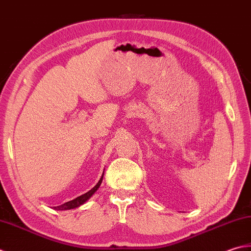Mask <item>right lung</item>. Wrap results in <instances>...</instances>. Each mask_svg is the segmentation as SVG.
<instances>
[{"label": "right lung", "mask_w": 251, "mask_h": 251, "mask_svg": "<svg viewBox=\"0 0 251 251\" xmlns=\"http://www.w3.org/2000/svg\"><path fill=\"white\" fill-rule=\"evenodd\" d=\"M103 176H104V175H103ZM103 176H101V177H100V180L99 181V183H97L96 185H95L93 188H92L91 191H89L88 193L83 194V195H81V196H79V197L75 198L74 201H67V202H65V203H63V204H60V206L55 207L56 210H69V209L76 208V207L81 206V204H82V203H84V202H85L86 201H88V199L97 191V188L100 187L101 181H103Z\"/></svg>", "instance_id": "right-lung-1"}]
</instances>
